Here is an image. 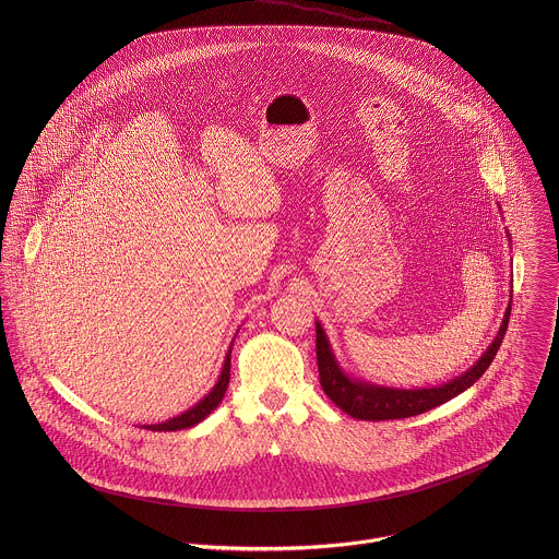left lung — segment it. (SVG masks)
I'll list each match as a JSON object with an SVG mask.
<instances>
[{"label": "left lung", "mask_w": 559, "mask_h": 559, "mask_svg": "<svg viewBox=\"0 0 559 559\" xmlns=\"http://www.w3.org/2000/svg\"><path fill=\"white\" fill-rule=\"evenodd\" d=\"M510 304H512V299L508 301V308L503 312V320L499 324L495 340L488 344V348L479 355L478 361L469 370H465L456 379H450L448 383L432 385V388H415V390L377 385V383H370V381L348 374L340 366V361L333 353V346L329 342V335L322 329L320 320L317 319V357H319L322 392L344 413H348L355 419H366V421L402 419V417L419 415V413H426L448 400L456 399L459 394L467 392L478 381L479 377L486 372V368L490 366V361L495 359V355L501 346V340L506 335V329H508L510 308H512Z\"/></svg>", "instance_id": "1"}]
</instances>
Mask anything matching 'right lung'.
I'll return each instance as SVG.
<instances>
[{
    "label": "right lung",
    "mask_w": 559,
    "mask_h": 559,
    "mask_svg": "<svg viewBox=\"0 0 559 559\" xmlns=\"http://www.w3.org/2000/svg\"><path fill=\"white\" fill-rule=\"evenodd\" d=\"M235 344V340H233ZM233 344L226 353V359H224V366H222V372H219V379L217 383L213 385V390L204 396L202 400H198L193 406H189L185 413L171 417V419H165L159 424H144L142 428H151V430H182V428H191L195 424H200L202 419H206L224 399L226 390H228V383H230V357H233Z\"/></svg>",
    "instance_id": "right-lung-1"
}]
</instances>
